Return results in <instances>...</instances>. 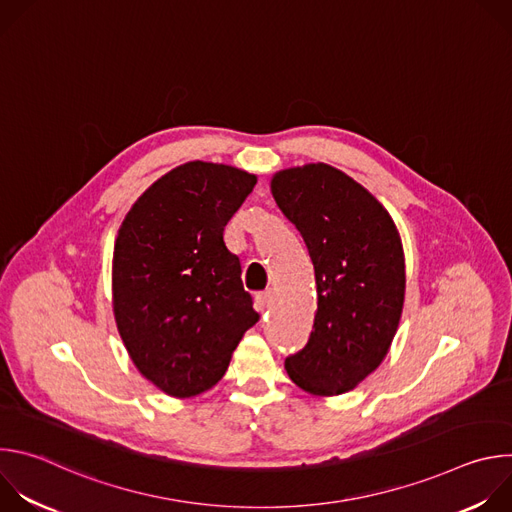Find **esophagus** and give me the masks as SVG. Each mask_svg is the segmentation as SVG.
Instances as JSON below:
<instances>
[{"instance_id": "obj_1", "label": "esophagus", "mask_w": 512, "mask_h": 512, "mask_svg": "<svg viewBox=\"0 0 512 512\" xmlns=\"http://www.w3.org/2000/svg\"><path fill=\"white\" fill-rule=\"evenodd\" d=\"M271 298H273V291L271 289H265V291H259V294L255 296V306L259 312H265L271 304Z\"/></svg>"}]
</instances>
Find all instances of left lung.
<instances>
[{"mask_svg": "<svg viewBox=\"0 0 512 512\" xmlns=\"http://www.w3.org/2000/svg\"><path fill=\"white\" fill-rule=\"evenodd\" d=\"M271 194L302 233L314 263L318 310L308 344L285 358L302 391H352L385 360L405 302V255L387 208L342 170H279Z\"/></svg>", "mask_w": 512, "mask_h": 512, "instance_id": "obj_1", "label": "left lung"}]
</instances>
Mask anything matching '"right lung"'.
Here are the masks:
<instances>
[{
    "instance_id": "right-lung-1",
    "label": "right lung",
    "mask_w": 512,
    "mask_h": 512,
    "mask_svg": "<svg viewBox=\"0 0 512 512\" xmlns=\"http://www.w3.org/2000/svg\"><path fill=\"white\" fill-rule=\"evenodd\" d=\"M255 184L235 166L186 162L145 190L119 227L115 324L135 369L170 397L212 389L259 320L223 239Z\"/></svg>"
}]
</instances>
